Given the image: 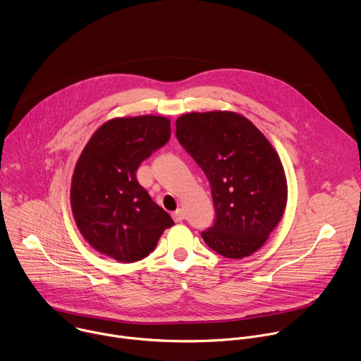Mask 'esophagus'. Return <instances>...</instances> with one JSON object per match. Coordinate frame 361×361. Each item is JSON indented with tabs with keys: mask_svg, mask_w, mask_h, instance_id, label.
Returning a JSON list of instances; mask_svg holds the SVG:
<instances>
[{
	"mask_svg": "<svg viewBox=\"0 0 361 361\" xmlns=\"http://www.w3.org/2000/svg\"><path fill=\"white\" fill-rule=\"evenodd\" d=\"M173 219H174L176 222H181V221L184 219V211H183V209L174 211V212H173Z\"/></svg>",
	"mask_w": 361,
	"mask_h": 361,
	"instance_id": "1",
	"label": "esophagus"
}]
</instances>
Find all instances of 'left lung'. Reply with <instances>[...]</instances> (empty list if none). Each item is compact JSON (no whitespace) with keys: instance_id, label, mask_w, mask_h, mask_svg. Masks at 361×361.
Returning <instances> with one entry per match:
<instances>
[{"instance_id":"obj_1","label":"left lung","mask_w":361,"mask_h":361,"mask_svg":"<svg viewBox=\"0 0 361 361\" xmlns=\"http://www.w3.org/2000/svg\"><path fill=\"white\" fill-rule=\"evenodd\" d=\"M176 136L211 184L216 215L201 233L204 242L229 259L259 250L287 204L284 169L271 143L247 118L229 111L181 115Z\"/></svg>"}]
</instances>
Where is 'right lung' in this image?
<instances>
[{"instance_id":"1","label":"right lung","mask_w":361,"mask_h":361,"mask_svg":"<svg viewBox=\"0 0 361 361\" xmlns=\"http://www.w3.org/2000/svg\"><path fill=\"white\" fill-rule=\"evenodd\" d=\"M170 119L115 118L95 130L77 160L70 202L84 239L99 253L133 263L174 225L139 184L140 163L170 139Z\"/></svg>"}]
</instances>
